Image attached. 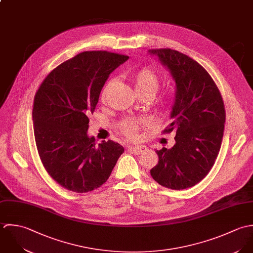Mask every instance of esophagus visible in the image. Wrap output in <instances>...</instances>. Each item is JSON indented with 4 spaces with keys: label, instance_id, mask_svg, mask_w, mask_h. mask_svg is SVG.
<instances>
[{
    "label": "esophagus",
    "instance_id": "1",
    "mask_svg": "<svg viewBox=\"0 0 253 253\" xmlns=\"http://www.w3.org/2000/svg\"><path fill=\"white\" fill-rule=\"evenodd\" d=\"M146 147L145 146H130L128 147V151L132 153H135V154H140V153H143V152L146 151Z\"/></svg>",
    "mask_w": 253,
    "mask_h": 253
}]
</instances>
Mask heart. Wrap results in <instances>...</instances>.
Returning a JSON list of instances; mask_svg holds the SVG:
<instances>
[{
    "label": "heart",
    "mask_w": 253,
    "mask_h": 253,
    "mask_svg": "<svg viewBox=\"0 0 253 253\" xmlns=\"http://www.w3.org/2000/svg\"><path fill=\"white\" fill-rule=\"evenodd\" d=\"M130 81L135 92L140 98H149L150 100H152L159 88V77L150 68H142L136 71L130 76ZM112 82V80L107 82L101 91V101L102 102L105 101L106 95L108 93V90L110 89ZM146 124H148L146 120L126 119L121 123L120 127L122 132L126 136L133 139L137 137L139 128L141 126H145Z\"/></svg>",
    "instance_id": "obj_1"
}]
</instances>
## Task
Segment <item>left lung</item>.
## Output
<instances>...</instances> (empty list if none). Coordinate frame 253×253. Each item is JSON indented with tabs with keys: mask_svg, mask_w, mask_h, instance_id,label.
Masks as SVG:
<instances>
[{
	"mask_svg": "<svg viewBox=\"0 0 253 253\" xmlns=\"http://www.w3.org/2000/svg\"><path fill=\"white\" fill-rule=\"evenodd\" d=\"M149 54L175 82L172 121L164 132H176L171 149L156 151L159 160L151 175L165 188L188 189L208 174L220 151L226 119L223 100L208 72L190 56L171 49L150 50Z\"/></svg>",
	"mask_w": 253,
	"mask_h": 253,
	"instance_id": "left-lung-1",
	"label": "left lung"
}]
</instances>
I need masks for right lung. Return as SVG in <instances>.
<instances>
[{"label":"right lung","mask_w":253,"mask_h":253,"mask_svg":"<svg viewBox=\"0 0 253 253\" xmlns=\"http://www.w3.org/2000/svg\"><path fill=\"white\" fill-rule=\"evenodd\" d=\"M127 59L107 51L81 52L53 69L35 95L32 118L40 158L51 178L71 192L100 188L124 152L113 141L96 146L87 132L109 74Z\"/></svg>","instance_id":"obj_1"}]
</instances>
